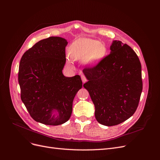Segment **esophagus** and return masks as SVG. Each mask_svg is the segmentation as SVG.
Segmentation results:
<instances>
[{
  "mask_svg": "<svg viewBox=\"0 0 160 160\" xmlns=\"http://www.w3.org/2000/svg\"><path fill=\"white\" fill-rule=\"evenodd\" d=\"M81 78H82V80L83 83H85L87 81V78L84 75H81Z\"/></svg>",
  "mask_w": 160,
  "mask_h": 160,
  "instance_id": "obj_1",
  "label": "esophagus"
}]
</instances>
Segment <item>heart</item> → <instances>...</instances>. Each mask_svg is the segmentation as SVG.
<instances>
[{
  "label": "heart",
  "instance_id": "b5f03b06",
  "mask_svg": "<svg viewBox=\"0 0 160 160\" xmlns=\"http://www.w3.org/2000/svg\"><path fill=\"white\" fill-rule=\"evenodd\" d=\"M106 53V47L100 41L88 38L75 40L69 47V56L73 60H82L83 63L93 66L101 61ZM69 63L71 61L69 60Z\"/></svg>",
  "mask_w": 160,
  "mask_h": 160
}]
</instances>
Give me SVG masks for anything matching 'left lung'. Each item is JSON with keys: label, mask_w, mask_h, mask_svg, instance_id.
<instances>
[{"label": "left lung", "mask_w": 160, "mask_h": 160, "mask_svg": "<svg viewBox=\"0 0 160 160\" xmlns=\"http://www.w3.org/2000/svg\"><path fill=\"white\" fill-rule=\"evenodd\" d=\"M110 54L83 70V84L93 101L97 121L111 127L129 119L137 110L142 89L141 65L133 50L113 41Z\"/></svg>", "instance_id": "8db88e82"}]
</instances>
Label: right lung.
<instances>
[{
	"label": "right lung",
	"instance_id": "obj_1",
	"mask_svg": "<svg viewBox=\"0 0 160 160\" xmlns=\"http://www.w3.org/2000/svg\"><path fill=\"white\" fill-rule=\"evenodd\" d=\"M68 42L60 37L41 40L22 55L18 80L21 98L33 120L57 126L68 121L72 102L82 88L79 75L62 73Z\"/></svg>",
	"mask_w": 160,
	"mask_h": 160
}]
</instances>
